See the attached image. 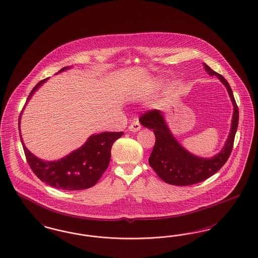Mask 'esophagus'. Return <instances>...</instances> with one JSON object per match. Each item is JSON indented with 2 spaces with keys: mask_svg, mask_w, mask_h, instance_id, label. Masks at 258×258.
I'll return each instance as SVG.
<instances>
[{
  "mask_svg": "<svg viewBox=\"0 0 258 258\" xmlns=\"http://www.w3.org/2000/svg\"><path fill=\"white\" fill-rule=\"evenodd\" d=\"M141 124H140V121L139 120H134L133 122L130 124V126H129V130L130 131H132V132H138V131H140L141 130Z\"/></svg>",
  "mask_w": 258,
  "mask_h": 258,
  "instance_id": "1",
  "label": "esophagus"
}]
</instances>
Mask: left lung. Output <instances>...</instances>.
Wrapping results in <instances>:
<instances>
[{"label": "left lung", "mask_w": 258, "mask_h": 258, "mask_svg": "<svg viewBox=\"0 0 258 258\" xmlns=\"http://www.w3.org/2000/svg\"><path fill=\"white\" fill-rule=\"evenodd\" d=\"M203 66L209 75L216 76L224 84L233 105L231 130L223 148L217 155L213 158H200L188 152L171 133L164 114L159 110H151L140 117V122L154 131L156 136V143L149 158L150 166L163 181L171 185L188 186L204 181L224 165L233 150L239 113L232 88L223 76L206 63Z\"/></svg>", "instance_id": "1"}]
</instances>
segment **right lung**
<instances>
[{
    "label": "right lung",
    "instance_id": "1",
    "mask_svg": "<svg viewBox=\"0 0 258 258\" xmlns=\"http://www.w3.org/2000/svg\"><path fill=\"white\" fill-rule=\"evenodd\" d=\"M69 68V67H63L58 73ZM47 80L48 78L36 84L33 90L30 92L26 102ZM20 121L21 115L19 117V131ZM122 135L123 132H103L92 135L82 147L73 151L67 157L55 161H44L34 156L25 147L22 135H20V137L26 160L34 174L42 182L58 190L78 191L88 189L99 181L100 176L108 167L112 145Z\"/></svg>",
    "mask_w": 258,
    "mask_h": 258
}]
</instances>
